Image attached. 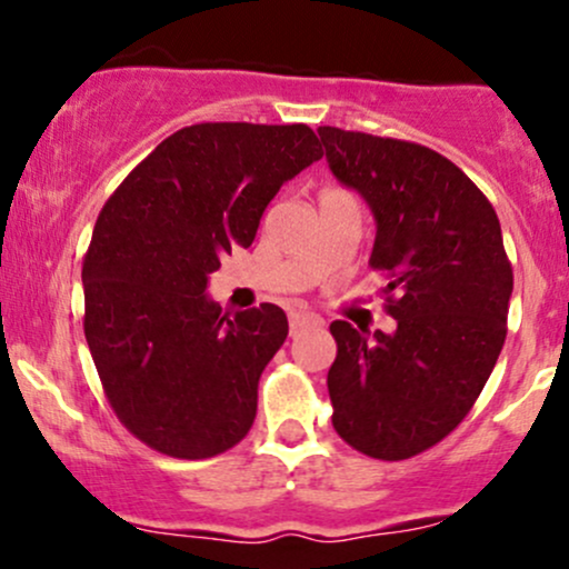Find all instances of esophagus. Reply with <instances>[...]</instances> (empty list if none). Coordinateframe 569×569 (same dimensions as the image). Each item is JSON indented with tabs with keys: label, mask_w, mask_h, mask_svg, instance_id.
Masks as SVG:
<instances>
[{
	"label": "esophagus",
	"mask_w": 569,
	"mask_h": 569,
	"mask_svg": "<svg viewBox=\"0 0 569 569\" xmlns=\"http://www.w3.org/2000/svg\"><path fill=\"white\" fill-rule=\"evenodd\" d=\"M289 323H291V335H297V331H302L305 326H318L321 321H318L316 316H310V312H305V310H291L289 312Z\"/></svg>",
	"instance_id": "obj_1"
}]
</instances>
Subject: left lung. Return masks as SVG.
Instances as JSON below:
<instances>
[{"mask_svg": "<svg viewBox=\"0 0 569 569\" xmlns=\"http://www.w3.org/2000/svg\"><path fill=\"white\" fill-rule=\"evenodd\" d=\"M326 160L377 219L369 267L388 278L393 335L329 326L335 430L358 452L407 460L466 420L506 342L513 270L498 213L452 160L415 141L323 126Z\"/></svg>", "mask_w": 569, "mask_h": 569, "instance_id": "8db88e82", "label": "left lung"}]
</instances>
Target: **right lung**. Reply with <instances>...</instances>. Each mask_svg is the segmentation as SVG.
Here are the masks:
<instances>
[{"label": "right lung", "mask_w": 569, "mask_h": 569, "mask_svg": "<svg viewBox=\"0 0 569 569\" xmlns=\"http://www.w3.org/2000/svg\"><path fill=\"white\" fill-rule=\"evenodd\" d=\"M321 158L302 122H200L158 143L103 202L82 262L84 339L109 407L147 447L206 460L251 430L289 321L270 302L221 312L208 276Z\"/></svg>", "instance_id": "right-lung-1"}]
</instances>
